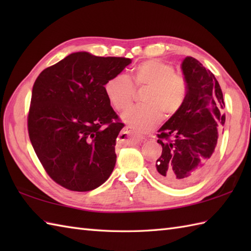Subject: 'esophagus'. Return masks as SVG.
<instances>
[{"label":"esophagus","mask_w":251,"mask_h":251,"mask_svg":"<svg viewBox=\"0 0 251 251\" xmlns=\"http://www.w3.org/2000/svg\"><path fill=\"white\" fill-rule=\"evenodd\" d=\"M120 137H122V138H126V137L128 138V137H130L132 140H135L137 142H139V141H141L143 139V137L141 135L136 134V132L132 130L130 127H126V128L123 129V131L120 134Z\"/></svg>","instance_id":"esophagus-1"}]
</instances>
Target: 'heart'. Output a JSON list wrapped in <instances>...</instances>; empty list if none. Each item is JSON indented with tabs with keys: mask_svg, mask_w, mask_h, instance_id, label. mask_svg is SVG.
Returning a JSON list of instances; mask_svg holds the SVG:
<instances>
[{
	"mask_svg": "<svg viewBox=\"0 0 251 251\" xmlns=\"http://www.w3.org/2000/svg\"><path fill=\"white\" fill-rule=\"evenodd\" d=\"M131 81L124 74H116L104 84L109 102L119 112L130 108L135 89H145L139 108L131 109L123 115V121L135 131L153 128L162 119H170L182 108L186 98L185 78L175 73L172 65L159 59H148L132 69Z\"/></svg>",
	"mask_w": 251,
	"mask_h": 251,
	"instance_id": "b5f03b06",
	"label": "heart"
}]
</instances>
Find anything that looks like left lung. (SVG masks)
Instances as JSON below:
<instances>
[{
  "label": "left lung",
  "mask_w": 251,
  "mask_h": 251,
  "mask_svg": "<svg viewBox=\"0 0 251 251\" xmlns=\"http://www.w3.org/2000/svg\"><path fill=\"white\" fill-rule=\"evenodd\" d=\"M181 70L188 85L181 110L158 129L162 155L153 175L162 182L183 188L201 178L214 157L226 122L222 90L215 75L193 57Z\"/></svg>",
  "instance_id": "obj_1"
}]
</instances>
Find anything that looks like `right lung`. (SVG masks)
<instances>
[{
    "label": "right lung",
    "instance_id": "1",
    "mask_svg": "<svg viewBox=\"0 0 251 251\" xmlns=\"http://www.w3.org/2000/svg\"><path fill=\"white\" fill-rule=\"evenodd\" d=\"M129 63V58L78 51L35 79L30 141L46 173L63 188L92 191L113 172L116 138L124 124L106 98L104 84Z\"/></svg>",
    "mask_w": 251,
    "mask_h": 251
}]
</instances>
